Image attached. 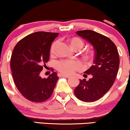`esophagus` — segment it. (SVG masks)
Returning a JSON list of instances; mask_svg holds the SVG:
<instances>
[{"label":"esophagus","instance_id":"34e87169","mask_svg":"<svg viewBox=\"0 0 130 130\" xmlns=\"http://www.w3.org/2000/svg\"><path fill=\"white\" fill-rule=\"evenodd\" d=\"M61 76H62V77H66V78H69L70 77L69 75H65V74H61Z\"/></svg>","mask_w":130,"mask_h":130}]
</instances>
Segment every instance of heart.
I'll return each instance as SVG.
<instances>
[{"label":"heart","instance_id":"1","mask_svg":"<svg viewBox=\"0 0 130 130\" xmlns=\"http://www.w3.org/2000/svg\"><path fill=\"white\" fill-rule=\"evenodd\" d=\"M70 44L71 47L74 49L79 50L83 46V42L82 39L78 38H73L70 39ZM58 41L53 42L50 48V53L52 56L54 55L56 52V48L57 46ZM94 55L92 50H89L87 52V56L91 58ZM56 67L57 69L62 74L66 75H71L75 71H80L83 68V65L82 62L79 61L62 60L56 62Z\"/></svg>","mask_w":130,"mask_h":130}]
</instances>
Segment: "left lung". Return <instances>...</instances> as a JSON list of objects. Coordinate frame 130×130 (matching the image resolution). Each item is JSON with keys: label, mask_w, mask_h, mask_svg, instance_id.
Segmentation results:
<instances>
[{"label": "left lung", "mask_w": 130, "mask_h": 130, "mask_svg": "<svg viewBox=\"0 0 130 130\" xmlns=\"http://www.w3.org/2000/svg\"><path fill=\"white\" fill-rule=\"evenodd\" d=\"M76 33L92 44L95 51L94 65L85 72L84 77L92 75L89 80H80L74 89L77 99L85 102L100 99L109 91L117 77L119 55L116 45L109 38L90 30Z\"/></svg>", "instance_id": "1"}]
</instances>
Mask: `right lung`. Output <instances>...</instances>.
<instances>
[{
    "instance_id": "add662e5",
    "label": "right lung",
    "mask_w": 130,
    "mask_h": 130,
    "mask_svg": "<svg viewBox=\"0 0 130 130\" xmlns=\"http://www.w3.org/2000/svg\"><path fill=\"white\" fill-rule=\"evenodd\" d=\"M58 33L37 31L20 40L14 48L10 61L13 80L21 94L31 102L39 103L50 98L59 77L53 72L40 77L48 61L52 42Z\"/></svg>"
}]
</instances>
